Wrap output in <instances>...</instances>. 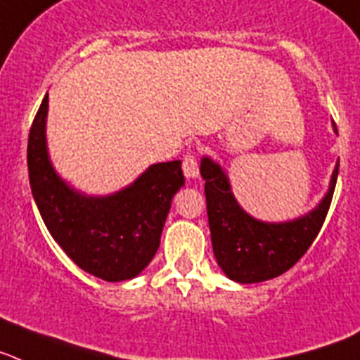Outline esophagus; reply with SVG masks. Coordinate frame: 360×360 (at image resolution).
I'll use <instances>...</instances> for the list:
<instances>
[{
  "label": "esophagus",
  "instance_id": "1",
  "mask_svg": "<svg viewBox=\"0 0 360 360\" xmlns=\"http://www.w3.org/2000/svg\"><path fill=\"white\" fill-rule=\"evenodd\" d=\"M183 172L186 177H198L199 165H198V158H195V152H188V154L184 155Z\"/></svg>",
  "mask_w": 360,
  "mask_h": 360
}]
</instances>
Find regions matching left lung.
Wrapping results in <instances>:
<instances>
[{"label":"left lung","mask_w":360,"mask_h":360,"mask_svg":"<svg viewBox=\"0 0 360 360\" xmlns=\"http://www.w3.org/2000/svg\"><path fill=\"white\" fill-rule=\"evenodd\" d=\"M337 174L339 165L333 170L328 193L315 210L290 223L271 224L250 217L237 205L221 167L212 159H202L201 176L205 179L212 246L224 274L237 283L250 284L288 271L308 252L323 228Z\"/></svg>","instance_id":"1"}]
</instances>
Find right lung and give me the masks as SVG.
Listing matches in <instances>:
<instances>
[{"instance_id": "right-lung-1", "label": "right lung", "mask_w": 360, "mask_h": 360, "mask_svg": "<svg viewBox=\"0 0 360 360\" xmlns=\"http://www.w3.org/2000/svg\"><path fill=\"white\" fill-rule=\"evenodd\" d=\"M49 94L32 121L27 165L34 201L50 236L81 270L117 283L141 274L159 248L174 193L184 184L181 161L152 165L108 198H85L56 176L46 155Z\"/></svg>"}]
</instances>
